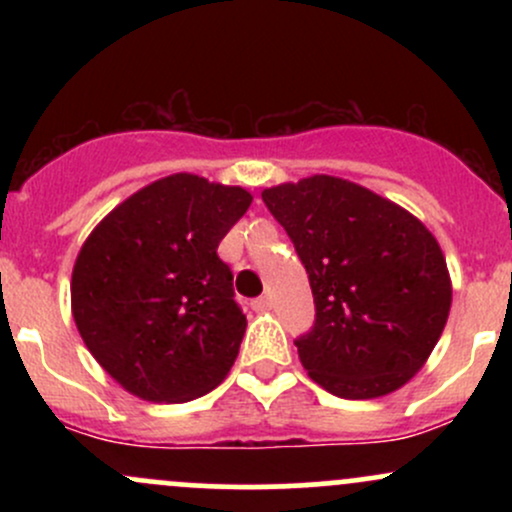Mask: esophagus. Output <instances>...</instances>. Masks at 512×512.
Wrapping results in <instances>:
<instances>
[{
	"label": "esophagus",
	"mask_w": 512,
	"mask_h": 512,
	"mask_svg": "<svg viewBox=\"0 0 512 512\" xmlns=\"http://www.w3.org/2000/svg\"><path fill=\"white\" fill-rule=\"evenodd\" d=\"M252 308H255L257 313H262V310H269V308H272V298H269V296L255 298V301H252Z\"/></svg>",
	"instance_id": "obj_1"
}]
</instances>
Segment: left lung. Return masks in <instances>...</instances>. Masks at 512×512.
<instances>
[{
    "instance_id": "1",
    "label": "left lung",
    "mask_w": 512,
    "mask_h": 512,
    "mask_svg": "<svg viewBox=\"0 0 512 512\" xmlns=\"http://www.w3.org/2000/svg\"><path fill=\"white\" fill-rule=\"evenodd\" d=\"M262 202L289 233L313 289L315 325L296 339L310 378L344 399L407 385L452 303L433 233L399 204L334 175L267 187Z\"/></svg>"
}]
</instances>
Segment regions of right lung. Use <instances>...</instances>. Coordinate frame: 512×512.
Masks as SVG:
<instances>
[{"instance_id": "right-lung-1", "label": "right lung", "mask_w": 512, "mask_h": 512, "mask_svg": "<svg viewBox=\"0 0 512 512\" xmlns=\"http://www.w3.org/2000/svg\"><path fill=\"white\" fill-rule=\"evenodd\" d=\"M250 202L243 187L175 173L117 204L81 245L76 330L127 392L190 402L228 375L248 320L216 248Z\"/></svg>"}]
</instances>
